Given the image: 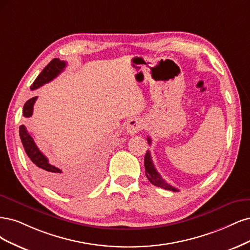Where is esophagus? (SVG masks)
Listing matches in <instances>:
<instances>
[{"label":"esophagus","instance_id":"obj_1","mask_svg":"<svg viewBox=\"0 0 250 250\" xmlns=\"http://www.w3.org/2000/svg\"><path fill=\"white\" fill-rule=\"evenodd\" d=\"M143 128V123L139 118H133L126 125V132L130 135H135Z\"/></svg>","mask_w":250,"mask_h":250}]
</instances>
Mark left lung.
Segmentation results:
<instances>
[{"label": "left lung", "mask_w": 250, "mask_h": 250, "mask_svg": "<svg viewBox=\"0 0 250 250\" xmlns=\"http://www.w3.org/2000/svg\"><path fill=\"white\" fill-rule=\"evenodd\" d=\"M148 144H150V138L148 137L147 138ZM144 167H146V174L147 180L152 184L155 185L157 187L163 188L166 190H171V191H179L178 189H175L174 187H172L171 185H169L162 176L160 175V173L157 171V169L154 166V163H152V160L150 157V152L147 150L146 155L144 157Z\"/></svg>", "instance_id": "1"}]
</instances>
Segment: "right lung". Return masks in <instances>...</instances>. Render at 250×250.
<instances>
[{
  "label": "right lung",
  "instance_id": "right-lung-1",
  "mask_svg": "<svg viewBox=\"0 0 250 250\" xmlns=\"http://www.w3.org/2000/svg\"><path fill=\"white\" fill-rule=\"evenodd\" d=\"M65 66H66L65 61H61L58 58L53 59L43 68V70L40 72L39 76L33 82V84L31 85L30 89L35 90L40 86L51 82L52 80H54L64 68H65ZM36 100H37V96L30 99L29 101L26 102L25 104H23V110H22L23 116L25 117L32 116V114H33V107ZM20 137H21L23 148H25L26 154L32 161V166H33L36 174L38 175V178L44 184H46L47 186H50L53 189L63 190L64 188H66L67 186L66 176L63 175L60 168L51 165L49 163V160H47V158L39 150L33 139V137L31 136V134L27 131L26 126L23 125L20 126Z\"/></svg>",
  "mask_w": 250,
  "mask_h": 250
}]
</instances>
